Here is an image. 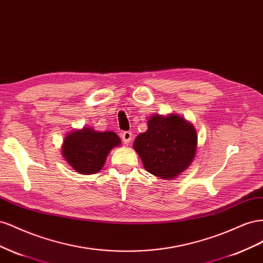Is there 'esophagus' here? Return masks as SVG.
I'll use <instances>...</instances> for the list:
<instances>
[{"label":"esophagus","instance_id":"obj_1","mask_svg":"<svg viewBox=\"0 0 263 263\" xmlns=\"http://www.w3.org/2000/svg\"><path fill=\"white\" fill-rule=\"evenodd\" d=\"M121 138H122V141L124 142L125 144H129L131 140H132V132L131 131H124L121 133Z\"/></svg>","mask_w":263,"mask_h":263}]
</instances>
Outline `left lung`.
Wrapping results in <instances>:
<instances>
[{
	"label": "left lung",
	"instance_id": "left-lung-1",
	"mask_svg": "<svg viewBox=\"0 0 263 263\" xmlns=\"http://www.w3.org/2000/svg\"><path fill=\"white\" fill-rule=\"evenodd\" d=\"M147 125V131L139 134L134 141V149L148 173L163 179L176 177L194 160L196 131L191 123L175 115L153 116Z\"/></svg>",
	"mask_w": 263,
	"mask_h": 263
}]
</instances>
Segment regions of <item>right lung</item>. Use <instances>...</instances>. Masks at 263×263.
<instances>
[{
    "mask_svg": "<svg viewBox=\"0 0 263 263\" xmlns=\"http://www.w3.org/2000/svg\"><path fill=\"white\" fill-rule=\"evenodd\" d=\"M120 143L121 140L115 132H97L85 127L65 138L63 155L74 171L95 174L102 168L111 148Z\"/></svg>",
    "mask_w": 263,
    "mask_h": 263,
    "instance_id": "obj_1",
    "label": "right lung"
}]
</instances>
